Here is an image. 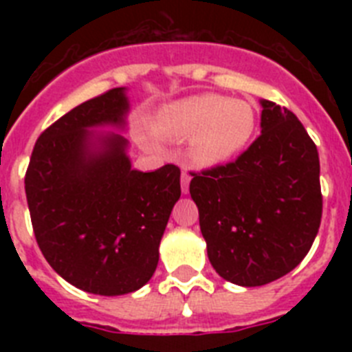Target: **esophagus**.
Listing matches in <instances>:
<instances>
[{"mask_svg":"<svg viewBox=\"0 0 352 352\" xmlns=\"http://www.w3.org/2000/svg\"><path fill=\"white\" fill-rule=\"evenodd\" d=\"M188 186H190V174L183 170L182 173V192L183 194H188Z\"/></svg>","mask_w":352,"mask_h":352,"instance_id":"obj_1","label":"esophagus"}]
</instances>
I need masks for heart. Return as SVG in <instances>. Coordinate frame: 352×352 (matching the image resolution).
<instances>
[{
  "mask_svg": "<svg viewBox=\"0 0 352 352\" xmlns=\"http://www.w3.org/2000/svg\"><path fill=\"white\" fill-rule=\"evenodd\" d=\"M257 126L256 107L247 100L201 93L164 105L153 121L158 138L188 139L186 157L197 167L211 169L238 157L250 144Z\"/></svg>",
  "mask_w": 352,
  "mask_h": 352,
  "instance_id": "1",
  "label": "heart"
}]
</instances>
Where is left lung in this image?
<instances>
[{
  "mask_svg": "<svg viewBox=\"0 0 352 352\" xmlns=\"http://www.w3.org/2000/svg\"><path fill=\"white\" fill-rule=\"evenodd\" d=\"M261 135L238 160L192 174L208 259L227 282L257 287L309 254L322 214L319 153L291 111L261 100Z\"/></svg>",
  "mask_w": 352,
  "mask_h": 352,
  "instance_id": "1",
  "label": "left lung"
}]
</instances>
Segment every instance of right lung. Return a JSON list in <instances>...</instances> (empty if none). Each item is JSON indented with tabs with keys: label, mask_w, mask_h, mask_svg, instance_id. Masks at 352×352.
<instances>
[{
	"label": "right lung",
	"mask_w": 352,
	"mask_h": 352,
	"mask_svg": "<svg viewBox=\"0 0 352 352\" xmlns=\"http://www.w3.org/2000/svg\"><path fill=\"white\" fill-rule=\"evenodd\" d=\"M126 88L77 105L36 141L24 178L43 257L68 284L120 296L148 284L170 211L182 195L173 164L132 169L123 130Z\"/></svg>",
	"instance_id": "obj_1"
}]
</instances>
